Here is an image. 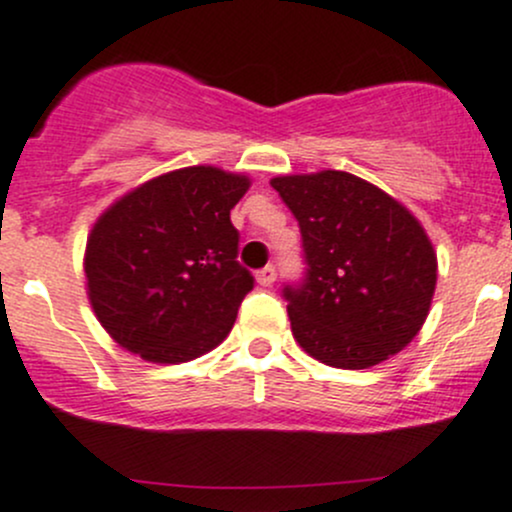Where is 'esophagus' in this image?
Returning <instances> with one entry per match:
<instances>
[{"instance_id": "34e87169", "label": "esophagus", "mask_w": 512, "mask_h": 512, "mask_svg": "<svg viewBox=\"0 0 512 512\" xmlns=\"http://www.w3.org/2000/svg\"><path fill=\"white\" fill-rule=\"evenodd\" d=\"M275 277H277V267L275 265H267V267H262L260 272H257V282H260L262 287H270L272 282H275Z\"/></svg>"}]
</instances>
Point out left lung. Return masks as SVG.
Wrapping results in <instances>:
<instances>
[{
    "mask_svg": "<svg viewBox=\"0 0 512 512\" xmlns=\"http://www.w3.org/2000/svg\"><path fill=\"white\" fill-rule=\"evenodd\" d=\"M302 232L304 277L287 282L292 334L309 356L366 369L426 322L436 252L404 205L342 170L272 180Z\"/></svg>",
    "mask_w": 512,
    "mask_h": 512,
    "instance_id": "obj_1",
    "label": "left lung"
}]
</instances>
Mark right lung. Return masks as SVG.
<instances>
[{
	"instance_id": "1",
	"label": "right lung",
	"mask_w": 512,
	"mask_h": 512,
	"mask_svg": "<svg viewBox=\"0 0 512 512\" xmlns=\"http://www.w3.org/2000/svg\"><path fill=\"white\" fill-rule=\"evenodd\" d=\"M247 188L245 175L195 165L148 180L98 218L86 245L89 299L123 349L178 364L230 334L255 287L230 223Z\"/></svg>"
}]
</instances>
